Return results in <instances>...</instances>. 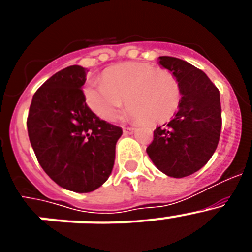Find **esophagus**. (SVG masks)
Segmentation results:
<instances>
[{
	"label": "esophagus",
	"mask_w": 252,
	"mask_h": 252,
	"mask_svg": "<svg viewBox=\"0 0 252 252\" xmlns=\"http://www.w3.org/2000/svg\"><path fill=\"white\" fill-rule=\"evenodd\" d=\"M122 130H124L125 135H128V133L133 132V127H124Z\"/></svg>",
	"instance_id": "34e87169"
}]
</instances>
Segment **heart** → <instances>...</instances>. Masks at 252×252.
Here are the masks:
<instances>
[{"mask_svg": "<svg viewBox=\"0 0 252 252\" xmlns=\"http://www.w3.org/2000/svg\"><path fill=\"white\" fill-rule=\"evenodd\" d=\"M87 104L102 120L116 119L127 102L130 116L144 124L157 125L174 115L180 99L177 78L153 64L131 62L111 66L101 82L84 87Z\"/></svg>", "mask_w": 252, "mask_h": 252, "instance_id": "heart-1", "label": "heart"}]
</instances>
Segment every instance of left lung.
<instances>
[{"mask_svg": "<svg viewBox=\"0 0 252 252\" xmlns=\"http://www.w3.org/2000/svg\"><path fill=\"white\" fill-rule=\"evenodd\" d=\"M158 63L177 78L180 101L174 119L154 131L149 158L168 177L184 178L207 164L221 135L220 91L206 73L173 57Z\"/></svg>", "mask_w": 252, "mask_h": 252, "instance_id": "obj_1", "label": "left lung"}]
</instances>
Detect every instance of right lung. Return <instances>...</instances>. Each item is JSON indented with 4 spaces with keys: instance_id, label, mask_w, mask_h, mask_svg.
<instances>
[{
    "instance_id": "add662e5",
    "label": "right lung",
    "mask_w": 252,
    "mask_h": 252,
    "mask_svg": "<svg viewBox=\"0 0 252 252\" xmlns=\"http://www.w3.org/2000/svg\"><path fill=\"white\" fill-rule=\"evenodd\" d=\"M86 68L70 65L35 92L28 132L36 159L58 186L75 193L93 192L108 179L121 127L90 110L82 87Z\"/></svg>"
}]
</instances>
